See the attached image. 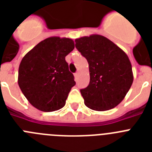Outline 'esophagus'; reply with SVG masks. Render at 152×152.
I'll return each instance as SVG.
<instances>
[{
	"label": "esophagus",
	"instance_id": "1",
	"mask_svg": "<svg viewBox=\"0 0 152 152\" xmlns=\"http://www.w3.org/2000/svg\"><path fill=\"white\" fill-rule=\"evenodd\" d=\"M78 75H79V74H78V72H76V73L75 74V75H74V76H75V77L76 79L77 78V77H78Z\"/></svg>",
	"mask_w": 152,
	"mask_h": 152
}]
</instances>
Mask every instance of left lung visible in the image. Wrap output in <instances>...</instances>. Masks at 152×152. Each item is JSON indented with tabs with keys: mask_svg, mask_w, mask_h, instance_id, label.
<instances>
[{
	"mask_svg": "<svg viewBox=\"0 0 152 152\" xmlns=\"http://www.w3.org/2000/svg\"><path fill=\"white\" fill-rule=\"evenodd\" d=\"M75 42V47L89 64V85L80 90L84 104L96 111L116 107L133 82L132 64L127 55L100 35L80 37Z\"/></svg>",
	"mask_w": 152,
	"mask_h": 152,
	"instance_id": "8db88e82",
	"label": "left lung"
}]
</instances>
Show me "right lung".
<instances>
[{
  "instance_id": "1",
  "label": "right lung",
  "mask_w": 152,
  "mask_h": 152,
  "mask_svg": "<svg viewBox=\"0 0 152 152\" xmlns=\"http://www.w3.org/2000/svg\"><path fill=\"white\" fill-rule=\"evenodd\" d=\"M74 49L72 39L52 36L40 42L23 58L19 66V87L36 109L52 112L65 105L75 85L65 56Z\"/></svg>"
}]
</instances>
